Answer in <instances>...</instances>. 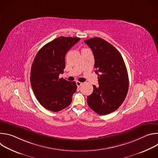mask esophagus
Here are the masks:
<instances>
[{
  "mask_svg": "<svg viewBox=\"0 0 158 158\" xmlns=\"http://www.w3.org/2000/svg\"><path fill=\"white\" fill-rule=\"evenodd\" d=\"M82 84V82H79V81H76V85H77V87L81 86Z\"/></svg>",
  "mask_w": 158,
  "mask_h": 158,
  "instance_id": "obj_1",
  "label": "esophagus"
}]
</instances>
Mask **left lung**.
<instances>
[{
  "label": "left lung",
  "mask_w": 158,
  "mask_h": 158,
  "mask_svg": "<svg viewBox=\"0 0 158 158\" xmlns=\"http://www.w3.org/2000/svg\"><path fill=\"white\" fill-rule=\"evenodd\" d=\"M94 57L99 86L93 85L87 96L89 107L99 115L115 111L123 104L129 88L126 67L119 52L112 44L99 37L84 40Z\"/></svg>",
  "instance_id": "left-lung-1"
}]
</instances>
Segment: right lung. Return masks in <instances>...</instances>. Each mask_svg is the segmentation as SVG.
<instances>
[{
  "label": "right lung",
  "instance_id": "obj_1",
  "mask_svg": "<svg viewBox=\"0 0 158 158\" xmlns=\"http://www.w3.org/2000/svg\"><path fill=\"white\" fill-rule=\"evenodd\" d=\"M80 38L59 37L44 46L37 53L31 71L32 89L39 102L52 112L67 107L76 93L75 82L59 78L65 67L66 53Z\"/></svg>",
  "mask_w": 158,
  "mask_h": 158
}]
</instances>
